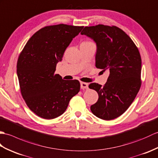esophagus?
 I'll use <instances>...</instances> for the list:
<instances>
[{
    "label": "esophagus",
    "mask_w": 158,
    "mask_h": 158,
    "mask_svg": "<svg viewBox=\"0 0 158 158\" xmlns=\"http://www.w3.org/2000/svg\"><path fill=\"white\" fill-rule=\"evenodd\" d=\"M80 87H81L82 89H88L89 85L86 82H80Z\"/></svg>",
    "instance_id": "34e87169"
}]
</instances>
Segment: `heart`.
<instances>
[{
	"mask_svg": "<svg viewBox=\"0 0 158 158\" xmlns=\"http://www.w3.org/2000/svg\"><path fill=\"white\" fill-rule=\"evenodd\" d=\"M86 42H89V41H86ZM84 43H85V42H84Z\"/></svg>",
	"mask_w": 158,
	"mask_h": 158,
	"instance_id": "1",
	"label": "heart"
}]
</instances>
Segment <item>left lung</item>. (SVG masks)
<instances>
[{"mask_svg":"<svg viewBox=\"0 0 158 158\" xmlns=\"http://www.w3.org/2000/svg\"><path fill=\"white\" fill-rule=\"evenodd\" d=\"M81 34L97 44L96 68L110 72L103 86L95 82L89 86L99 94L90 110L103 120H113L128 110L141 88L140 52L131 38L117 26H86Z\"/></svg>","mask_w":158,"mask_h":158,"instance_id":"left-lung-1","label":"left lung"}]
</instances>
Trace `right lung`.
<instances>
[{
	"label": "right lung",
	"instance_id": "1",
	"mask_svg": "<svg viewBox=\"0 0 158 158\" xmlns=\"http://www.w3.org/2000/svg\"><path fill=\"white\" fill-rule=\"evenodd\" d=\"M84 26L58 24L37 31L19 54L17 64L21 93L30 110L50 120L65 112L80 89L78 80H63L56 65Z\"/></svg>",
	"mask_w": 158,
	"mask_h": 158
}]
</instances>
